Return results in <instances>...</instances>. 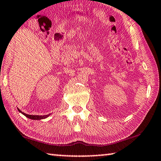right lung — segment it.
Returning a JSON list of instances; mask_svg holds the SVG:
<instances>
[{"label":"right lung","mask_w":161,"mask_h":161,"mask_svg":"<svg viewBox=\"0 0 161 161\" xmlns=\"http://www.w3.org/2000/svg\"><path fill=\"white\" fill-rule=\"evenodd\" d=\"M18 111L19 112H21V114H23L27 118L29 119H34V120H40V119H45L47 117H48L49 115H50V114L47 115H43V116H39V115H29V114H26L22 112L18 108Z\"/></svg>","instance_id":"right-lung-1"}]
</instances>
